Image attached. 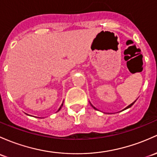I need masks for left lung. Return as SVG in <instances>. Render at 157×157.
I'll list each match as a JSON object with an SVG mask.
<instances>
[{
  "instance_id": "8db88e82",
  "label": "left lung",
  "mask_w": 157,
  "mask_h": 157,
  "mask_svg": "<svg viewBox=\"0 0 157 157\" xmlns=\"http://www.w3.org/2000/svg\"><path fill=\"white\" fill-rule=\"evenodd\" d=\"M135 101H134V102H133V103H132V104H131V105H128V107H126V108H125V110H126V109H127V108H130V107H132V105H134V103H135ZM92 107H93V106H92ZM93 108H94V109H96V108H95V107H93Z\"/></svg>"
}]
</instances>
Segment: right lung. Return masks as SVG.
<instances>
[{"label":"right lung","mask_w":157,"mask_h":157,"mask_svg":"<svg viewBox=\"0 0 157 157\" xmlns=\"http://www.w3.org/2000/svg\"><path fill=\"white\" fill-rule=\"evenodd\" d=\"M62 105H63V103H62V106H61V107H60V108H59V110H60V109H61V108H62ZM59 110H58V111H59Z\"/></svg>","instance_id":"obj_1"}]
</instances>
